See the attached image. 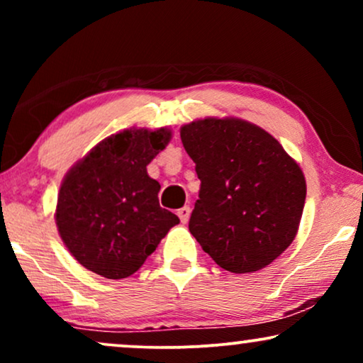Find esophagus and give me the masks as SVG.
I'll use <instances>...</instances> for the list:
<instances>
[{
    "label": "esophagus",
    "mask_w": 363,
    "mask_h": 363,
    "mask_svg": "<svg viewBox=\"0 0 363 363\" xmlns=\"http://www.w3.org/2000/svg\"><path fill=\"white\" fill-rule=\"evenodd\" d=\"M190 206H183L182 210H178V218H180V221L183 223V225H186L188 220H190Z\"/></svg>",
    "instance_id": "esophagus-1"
}]
</instances>
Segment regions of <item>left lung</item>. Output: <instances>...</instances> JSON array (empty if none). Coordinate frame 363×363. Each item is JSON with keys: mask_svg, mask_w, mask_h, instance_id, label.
I'll return each instance as SVG.
<instances>
[{"mask_svg": "<svg viewBox=\"0 0 363 363\" xmlns=\"http://www.w3.org/2000/svg\"><path fill=\"white\" fill-rule=\"evenodd\" d=\"M180 135L201 182L188 228L203 251L236 274L271 264L299 228V165L274 137L240 118L196 121Z\"/></svg>", "mask_w": 363, "mask_h": 363, "instance_id": "left-lung-1", "label": "left lung"}]
</instances>
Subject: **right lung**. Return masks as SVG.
I'll use <instances>...</instances> for the list:
<instances>
[{"mask_svg": "<svg viewBox=\"0 0 363 363\" xmlns=\"http://www.w3.org/2000/svg\"><path fill=\"white\" fill-rule=\"evenodd\" d=\"M170 137L165 128L116 133L64 178L57 196V230L86 269L107 279L132 276L180 223L160 206V183L147 173V165Z\"/></svg>", "mask_w": 363, "mask_h": 363, "instance_id": "add662e5", "label": "right lung"}]
</instances>
